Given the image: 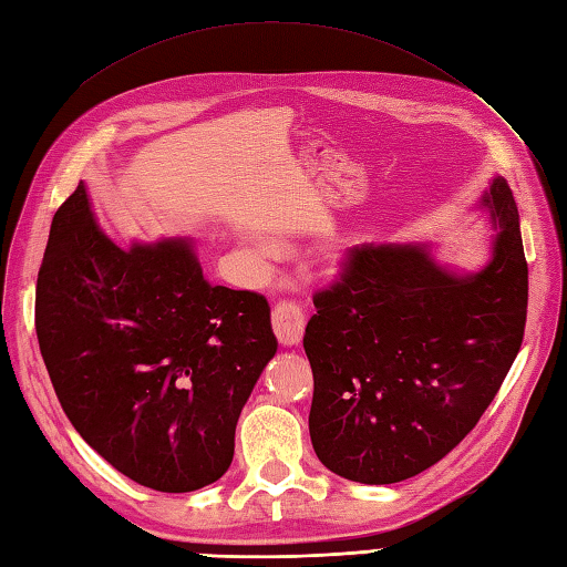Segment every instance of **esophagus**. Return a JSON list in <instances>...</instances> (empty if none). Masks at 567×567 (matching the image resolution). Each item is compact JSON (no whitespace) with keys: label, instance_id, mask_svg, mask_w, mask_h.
<instances>
[{"label":"esophagus","instance_id":"obj_1","mask_svg":"<svg viewBox=\"0 0 567 567\" xmlns=\"http://www.w3.org/2000/svg\"><path fill=\"white\" fill-rule=\"evenodd\" d=\"M305 315L295 302H280L272 309V331L277 336V341L282 346L292 348L305 336Z\"/></svg>","mask_w":567,"mask_h":567}]
</instances>
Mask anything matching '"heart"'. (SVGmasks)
<instances>
[{
    "label": "heart",
    "instance_id": "1",
    "mask_svg": "<svg viewBox=\"0 0 567 567\" xmlns=\"http://www.w3.org/2000/svg\"><path fill=\"white\" fill-rule=\"evenodd\" d=\"M256 250H258V252H262V256H265V252H268L270 248H268V246H265V244H258V246H256Z\"/></svg>",
    "mask_w": 567,
    "mask_h": 567
}]
</instances>
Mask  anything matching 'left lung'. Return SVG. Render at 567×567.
<instances>
[{"mask_svg": "<svg viewBox=\"0 0 567 567\" xmlns=\"http://www.w3.org/2000/svg\"><path fill=\"white\" fill-rule=\"evenodd\" d=\"M477 209L492 226L477 272L439 262L429 240L363 244L348 250L341 280L315 295L309 433L331 473L402 483L451 453L495 400L522 348L528 268L504 177Z\"/></svg>", "mask_w": 567, "mask_h": 567, "instance_id": "left-lung-1", "label": "left lung"}]
</instances>
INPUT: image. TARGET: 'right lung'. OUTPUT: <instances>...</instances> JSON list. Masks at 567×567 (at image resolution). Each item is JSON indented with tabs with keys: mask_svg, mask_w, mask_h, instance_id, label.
<instances>
[{
	"mask_svg": "<svg viewBox=\"0 0 567 567\" xmlns=\"http://www.w3.org/2000/svg\"><path fill=\"white\" fill-rule=\"evenodd\" d=\"M35 333L70 424L158 492L226 473L240 409L277 351L268 299L212 285L187 236L114 244L84 183L53 216Z\"/></svg>",
	"mask_w": 567,
	"mask_h": 567,
	"instance_id": "right-lung-1",
	"label": "right lung"
}]
</instances>
